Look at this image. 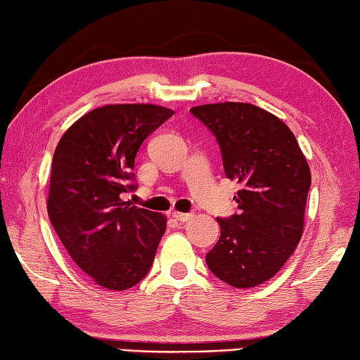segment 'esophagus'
<instances>
[{"label": "esophagus", "mask_w": 360, "mask_h": 360, "mask_svg": "<svg viewBox=\"0 0 360 360\" xmlns=\"http://www.w3.org/2000/svg\"><path fill=\"white\" fill-rule=\"evenodd\" d=\"M172 216L177 221H180V222H185V221H188L189 218H191V213H181V212H172Z\"/></svg>", "instance_id": "34e87169"}]
</instances>
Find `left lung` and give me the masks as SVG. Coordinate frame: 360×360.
Listing matches in <instances>:
<instances>
[{"instance_id": "left-lung-1", "label": "left lung", "mask_w": 360, "mask_h": 360, "mask_svg": "<svg viewBox=\"0 0 360 360\" xmlns=\"http://www.w3.org/2000/svg\"><path fill=\"white\" fill-rule=\"evenodd\" d=\"M221 147L226 177L240 185V212L218 218L221 236L207 254L212 273L235 288L276 276L300 243L310 169L290 128L250 103L191 108Z\"/></svg>"}]
</instances>
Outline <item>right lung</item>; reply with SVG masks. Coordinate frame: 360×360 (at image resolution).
Segmentation results:
<instances>
[{
    "instance_id": "obj_1",
    "label": "right lung",
    "mask_w": 360,
    "mask_h": 360,
    "mask_svg": "<svg viewBox=\"0 0 360 360\" xmlns=\"http://www.w3.org/2000/svg\"><path fill=\"white\" fill-rule=\"evenodd\" d=\"M157 105H106L64 133L53 155L46 210L60 243L100 287L122 291L147 276L166 216L122 200L134 191L142 142L171 117Z\"/></svg>"
}]
</instances>
